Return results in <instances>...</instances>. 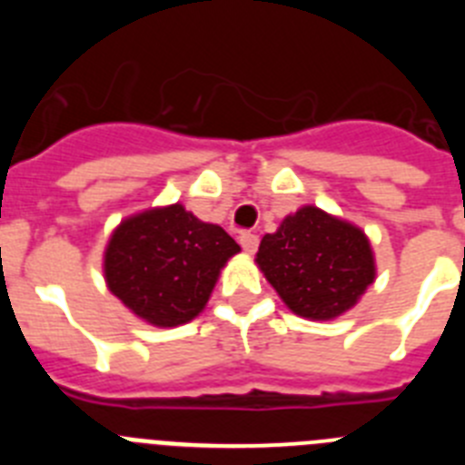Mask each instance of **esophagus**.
I'll use <instances>...</instances> for the list:
<instances>
[{
	"label": "esophagus",
	"instance_id": "1",
	"mask_svg": "<svg viewBox=\"0 0 465 465\" xmlns=\"http://www.w3.org/2000/svg\"><path fill=\"white\" fill-rule=\"evenodd\" d=\"M240 244L244 252L253 253L258 249V235L256 232H252V230H244V232L240 235Z\"/></svg>",
	"mask_w": 465,
	"mask_h": 465
}]
</instances>
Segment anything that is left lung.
<instances>
[{"label":"left lung","instance_id":"8db88e82","mask_svg":"<svg viewBox=\"0 0 465 465\" xmlns=\"http://www.w3.org/2000/svg\"><path fill=\"white\" fill-rule=\"evenodd\" d=\"M256 262L289 310L314 322L354 307L375 279L363 230L316 207L298 209L262 237Z\"/></svg>","mask_w":465,"mask_h":465}]
</instances>
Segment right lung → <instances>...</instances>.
Listing matches in <instances>:
<instances>
[{
	"label": "right lung",
	"instance_id": "right-lung-1",
	"mask_svg": "<svg viewBox=\"0 0 465 465\" xmlns=\"http://www.w3.org/2000/svg\"><path fill=\"white\" fill-rule=\"evenodd\" d=\"M240 252L221 225L203 223L182 204L123 221L104 253L109 291L139 319L172 328L207 305L221 268Z\"/></svg>",
	"mask_w": 465,
	"mask_h": 465
}]
</instances>
